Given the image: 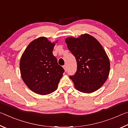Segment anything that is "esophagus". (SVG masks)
Segmentation results:
<instances>
[{"mask_svg": "<svg viewBox=\"0 0 128 128\" xmlns=\"http://www.w3.org/2000/svg\"><path fill=\"white\" fill-rule=\"evenodd\" d=\"M63 68L64 69L65 71H66H66H67V66H66V65H65V66H63Z\"/></svg>", "mask_w": 128, "mask_h": 128, "instance_id": "34e87169", "label": "esophagus"}]
</instances>
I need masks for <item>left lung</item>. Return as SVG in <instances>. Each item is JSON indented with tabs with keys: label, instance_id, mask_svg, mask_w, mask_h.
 I'll use <instances>...</instances> for the list:
<instances>
[{
	"label": "left lung",
	"instance_id": "8db88e82",
	"mask_svg": "<svg viewBox=\"0 0 128 128\" xmlns=\"http://www.w3.org/2000/svg\"><path fill=\"white\" fill-rule=\"evenodd\" d=\"M69 50L76 59L77 71L69 77L80 92L91 93L98 90L110 73V60L96 39L88 34L66 39Z\"/></svg>",
	"mask_w": 128,
	"mask_h": 128
}]
</instances>
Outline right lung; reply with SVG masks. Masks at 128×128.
Here are the masks:
<instances>
[{"label": "right lung", "mask_w": 128, "mask_h": 128, "mask_svg": "<svg viewBox=\"0 0 128 128\" xmlns=\"http://www.w3.org/2000/svg\"><path fill=\"white\" fill-rule=\"evenodd\" d=\"M55 43L41 36L28 45L21 56V77L30 90L47 95L57 89L64 70L53 55Z\"/></svg>", "instance_id": "right-lung-1"}]
</instances>
